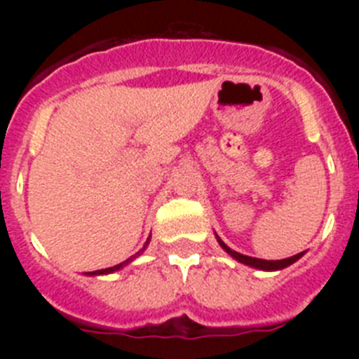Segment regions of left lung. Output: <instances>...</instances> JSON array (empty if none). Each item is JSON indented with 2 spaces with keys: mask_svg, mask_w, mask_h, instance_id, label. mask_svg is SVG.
Here are the masks:
<instances>
[{
  "mask_svg": "<svg viewBox=\"0 0 359 359\" xmlns=\"http://www.w3.org/2000/svg\"><path fill=\"white\" fill-rule=\"evenodd\" d=\"M215 239H217L219 246H221V248H223L228 255L233 257L237 262L250 266V268L262 269V271H277V269H284V268H287L290 264H293V262H297L298 259L304 255V252H302V253H297V255L290 257V259H282V261H264V259H255V257H248V255H243V253H239V252H233V250L228 248L226 244L221 241V237H219L217 233H215Z\"/></svg>",
  "mask_w": 359,
  "mask_h": 359,
  "instance_id": "1",
  "label": "left lung"
}]
</instances>
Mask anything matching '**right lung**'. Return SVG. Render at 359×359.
<instances>
[{"instance_id": "obj_1", "label": "right lung", "mask_w": 359, "mask_h": 359, "mask_svg": "<svg viewBox=\"0 0 359 359\" xmlns=\"http://www.w3.org/2000/svg\"><path fill=\"white\" fill-rule=\"evenodd\" d=\"M149 241H151V236H149V239L145 241V244H144V248L140 250V252L136 253V255H133L131 259H128V261H123V262H120V264H116V266H113V268H106V269H98V271H88V273H84V275H90V277H95V275H107V273H115V271H118V269H122L123 266H128L129 262L133 261V259H136V257L140 255L142 252H144L145 248H147V244H149Z\"/></svg>"}]
</instances>
